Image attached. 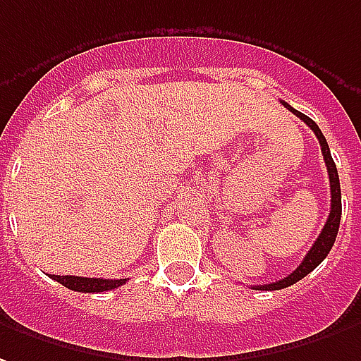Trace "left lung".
<instances>
[{
    "label": "left lung",
    "mask_w": 361,
    "mask_h": 361,
    "mask_svg": "<svg viewBox=\"0 0 361 361\" xmlns=\"http://www.w3.org/2000/svg\"><path fill=\"white\" fill-rule=\"evenodd\" d=\"M283 103V107L291 111L293 115H297L299 119L303 121L305 125H309L311 130L317 135L319 138V142H321V150L322 156H324V164H326V170H329V180H330V213L329 219H326V224H324V228L319 234V238L314 240L312 244V248L307 252V256L303 258V262L297 266L293 274H289L283 279H279V281H274V283H266V286H254V289H258V291H276V289H283V287H289L297 283L299 279H303L307 274H311L312 269L317 268L319 264H321L322 259L329 256L330 248H332V244L336 240V234H338V226H340V216H342V193H340V180H338V170H336V164L332 160V156H330V148L329 142H326V138L321 133V128L319 125L311 119V117H307L303 113H299L297 109H293L291 105H287L286 102Z\"/></svg>",
    "instance_id": "8db88e82"
}]
</instances>
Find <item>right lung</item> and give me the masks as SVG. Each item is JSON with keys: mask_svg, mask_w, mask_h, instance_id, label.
<instances>
[{"mask_svg": "<svg viewBox=\"0 0 361 361\" xmlns=\"http://www.w3.org/2000/svg\"><path fill=\"white\" fill-rule=\"evenodd\" d=\"M56 279L58 283H62L72 291H80V293H103V291H111L117 289L123 283H127L125 279H97V277H78V276H50Z\"/></svg>", "mask_w": 361, "mask_h": 361, "instance_id": "obj_1", "label": "right lung"}]
</instances>
